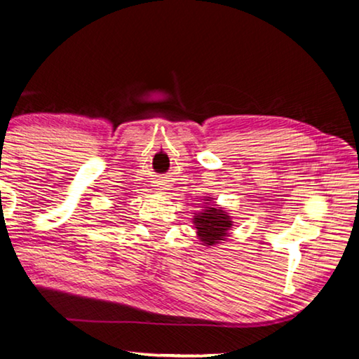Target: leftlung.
Masks as SVG:
<instances>
[{"label":"left lung","instance_id":"1","mask_svg":"<svg viewBox=\"0 0 359 359\" xmlns=\"http://www.w3.org/2000/svg\"><path fill=\"white\" fill-rule=\"evenodd\" d=\"M193 224H195L198 238L204 243V246H215V244L225 241V236L231 229L230 215L212 206H208L203 209V212L196 214Z\"/></svg>","mask_w":359,"mask_h":359}]
</instances>
